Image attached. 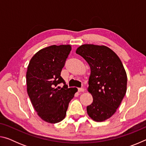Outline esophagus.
Segmentation results:
<instances>
[{
	"mask_svg": "<svg viewBox=\"0 0 146 146\" xmlns=\"http://www.w3.org/2000/svg\"><path fill=\"white\" fill-rule=\"evenodd\" d=\"M78 91L79 93H80V92H84V89L82 88H78Z\"/></svg>",
	"mask_w": 146,
	"mask_h": 146,
	"instance_id": "1",
	"label": "esophagus"
}]
</instances>
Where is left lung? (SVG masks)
I'll return each instance as SVG.
<instances>
[{
    "label": "left lung",
    "instance_id": "1",
    "mask_svg": "<svg viewBox=\"0 0 146 146\" xmlns=\"http://www.w3.org/2000/svg\"><path fill=\"white\" fill-rule=\"evenodd\" d=\"M76 53L90 65L88 91L93 102L87 106L91 119L103 122L115 114L127 90V74L118 55L106 46L83 44Z\"/></svg>",
    "mask_w": 146,
    "mask_h": 146
}]
</instances>
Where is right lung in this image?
Here are the masks:
<instances>
[{
    "label": "right lung",
    "mask_w": 146,
    "mask_h": 146,
    "mask_svg": "<svg viewBox=\"0 0 146 146\" xmlns=\"http://www.w3.org/2000/svg\"><path fill=\"white\" fill-rule=\"evenodd\" d=\"M71 45H53L39 50L29 61L27 92L37 115L46 122L58 123L66 117L69 103L77 88H68L60 76ZM63 83L60 88L57 85Z\"/></svg>",
    "instance_id": "obj_1"
}]
</instances>
